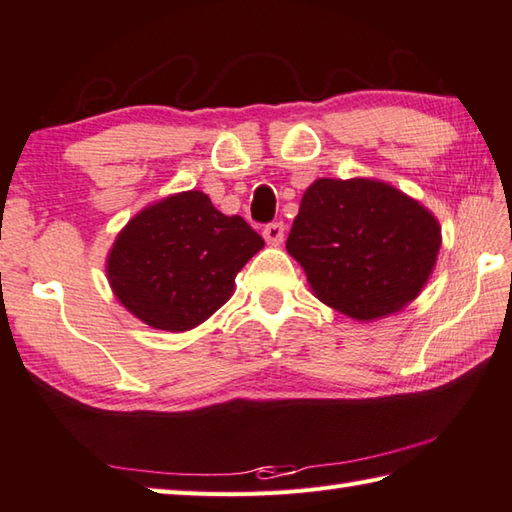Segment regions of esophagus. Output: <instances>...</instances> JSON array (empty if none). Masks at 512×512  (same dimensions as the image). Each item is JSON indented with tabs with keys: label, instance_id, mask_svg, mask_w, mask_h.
<instances>
[{
	"label": "esophagus",
	"instance_id": "esophagus-1",
	"mask_svg": "<svg viewBox=\"0 0 512 512\" xmlns=\"http://www.w3.org/2000/svg\"><path fill=\"white\" fill-rule=\"evenodd\" d=\"M264 239L268 241L271 246H280L284 241V225L282 223H268L264 228Z\"/></svg>",
	"mask_w": 512,
	"mask_h": 512
}]
</instances>
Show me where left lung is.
Returning <instances> with one entry per match:
<instances>
[{"label": "left lung", "instance_id": "8db88e82", "mask_svg": "<svg viewBox=\"0 0 512 512\" xmlns=\"http://www.w3.org/2000/svg\"><path fill=\"white\" fill-rule=\"evenodd\" d=\"M440 241L436 216L400 189L370 178H320L302 196L287 250L318 300L375 320L418 298Z\"/></svg>", "mask_w": 512, "mask_h": 512}]
</instances>
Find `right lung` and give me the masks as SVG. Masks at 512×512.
<instances>
[{"label":"right lung","mask_w":512,"mask_h":512,"mask_svg":"<svg viewBox=\"0 0 512 512\" xmlns=\"http://www.w3.org/2000/svg\"><path fill=\"white\" fill-rule=\"evenodd\" d=\"M264 246L203 192L173 194L133 216L108 255L117 300L142 323L187 332L228 302L235 277Z\"/></svg>","instance_id":"add662e5"}]
</instances>
